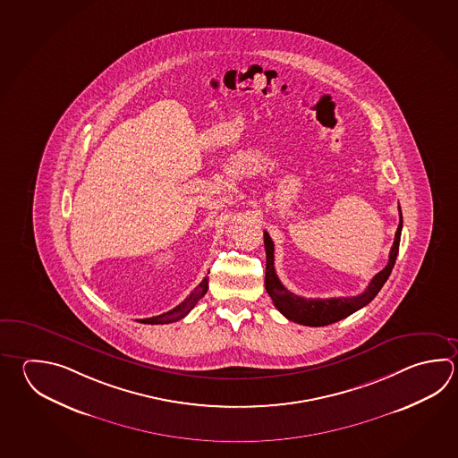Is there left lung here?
Returning a JSON list of instances; mask_svg holds the SVG:
<instances>
[{
	"label": "left lung",
	"instance_id": "obj_1",
	"mask_svg": "<svg viewBox=\"0 0 458 458\" xmlns=\"http://www.w3.org/2000/svg\"><path fill=\"white\" fill-rule=\"evenodd\" d=\"M400 212V224H398L397 233L394 240V246L390 250L388 262L386 267L380 270L377 276H374L371 284L368 288L358 296H350V298H302L298 294L288 292L282 282L278 280L274 267V242L270 240L267 232H264V246H266V254H267V264H266V290L272 301L276 304V310L285 316L286 319L293 320L302 326H311V327H322L334 324L337 320L345 319L350 314L364 308L366 304L376 298L379 293L380 288L387 282L388 276L392 268L395 266L397 260L398 246H400V236H402V226H403V216H402V208L398 206Z\"/></svg>",
	"mask_w": 458,
	"mask_h": 458
}]
</instances>
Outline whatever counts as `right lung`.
Wrapping results in <instances>:
<instances>
[{
    "label": "right lung",
    "mask_w": 458,
    "mask_h": 458,
    "mask_svg": "<svg viewBox=\"0 0 458 458\" xmlns=\"http://www.w3.org/2000/svg\"><path fill=\"white\" fill-rule=\"evenodd\" d=\"M208 278L206 276V278L199 284V286L194 288V292H191L190 296H188L184 301L180 302L176 308H173L172 311L164 312V314L154 316V318L140 319L139 322H142V324H172V322L182 319L184 316L190 314L191 310L198 304L199 300H200L204 294L208 293Z\"/></svg>",
    "instance_id": "1"
}]
</instances>
